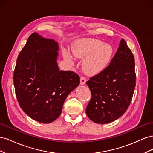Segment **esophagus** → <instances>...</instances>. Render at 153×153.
Instances as JSON below:
<instances>
[{
  "label": "esophagus",
  "mask_w": 153,
  "mask_h": 153,
  "mask_svg": "<svg viewBox=\"0 0 153 153\" xmlns=\"http://www.w3.org/2000/svg\"><path fill=\"white\" fill-rule=\"evenodd\" d=\"M85 82H86L85 78L84 77V76H81V78H80V84L84 85V84H85Z\"/></svg>",
  "instance_id": "esophagus-1"
}]
</instances>
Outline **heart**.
Listing matches in <instances>:
<instances>
[{
	"label": "heart",
	"mask_w": 153,
	"mask_h": 153,
	"mask_svg": "<svg viewBox=\"0 0 153 153\" xmlns=\"http://www.w3.org/2000/svg\"><path fill=\"white\" fill-rule=\"evenodd\" d=\"M71 52L76 58L86 57L83 63L84 70L89 75H95L108 66L114 53V48L111 45L104 43L99 39H83L73 45ZM63 54L68 61H71V56L65 50Z\"/></svg>",
	"instance_id": "heart-1"
}]
</instances>
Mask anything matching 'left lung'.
<instances>
[{"mask_svg": "<svg viewBox=\"0 0 153 153\" xmlns=\"http://www.w3.org/2000/svg\"><path fill=\"white\" fill-rule=\"evenodd\" d=\"M91 98L86 108L89 118L106 124L117 119L130 105L136 84L135 59L124 39L109 65L87 82Z\"/></svg>", "mask_w": 153, "mask_h": 153, "instance_id": "obj_1", "label": "left lung"}]
</instances>
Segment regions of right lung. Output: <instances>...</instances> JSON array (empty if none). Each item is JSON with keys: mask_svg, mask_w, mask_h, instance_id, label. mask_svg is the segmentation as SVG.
Segmentation results:
<instances>
[{"mask_svg": "<svg viewBox=\"0 0 153 153\" xmlns=\"http://www.w3.org/2000/svg\"><path fill=\"white\" fill-rule=\"evenodd\" d=\"M58 43L36 32L27 39L17 58L13 82L24 112L35 121L50 123L61 115L64 101L80 84L71 71H60Z\"/></svg>", "mask_w": 153, "mask_h": 153, "instance_id": "add662e5", "label": "right lung"}]
</instances>
